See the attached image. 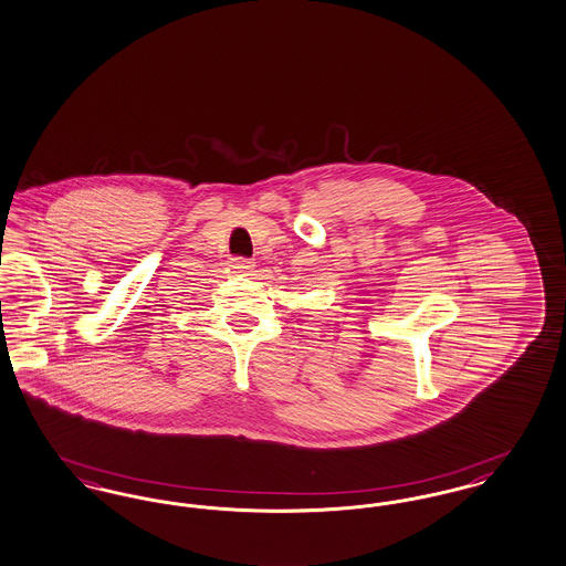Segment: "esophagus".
<instances>
[{
  "label": "esophagus",
  "mask_w": 566,
  "mask_h": 566,
  "mask_svg": "<svg viewBox=\"0 0 566 566\" xmlns=\"http://www.w3.org/2000/svg\"><path fill=\"white\" fill-rule=\"evenodd\" d=\"M253 262L251 260H244V258H232V269L240 272V274H249L253 270Z\"/></svg>",
  "instance_id": "1"
}]
</instances>
